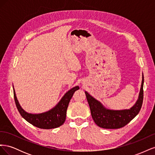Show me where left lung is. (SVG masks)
<instances>
[{
    "instance_id": "left-lung-1",
    "label": "left lung",
    "mask_w": 155,
    "mask_h": 155,
    "mask_svg": "<svg viewBox=\"0 0 155 155\" xmlns=\"http://www.w3.org/2000/svg\"><path fill=\"white\" fill-rule=\"evenodd\" d=\"M143 75H142V85L138 100L135 105L128 110H113L106 109L100 102L85 92L92 119L96 124L104 129H120L129 124L139 113L142 108L143 99Z\"/></svg>"
}]
</instances>
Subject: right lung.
<instances>
[{
  "mask_svg": "<svg viewBox=\"0 0 155 155\" xmlns=\"http://www.w3.org/2000/svg\"><path fill=\"white\" fill-rule=\"evenodd\" d=\"M79 88V87L77 86L70 89L64 95L59 104L52 109L44 112V113L38 114L27 113L22 109L17 99L14 88L13 96L15 105L22 117H23L27 121H28L30 124L37 127L44 129H50L59 127L64 124L65 120H66L67 110L69 102L74 92Z\"/></svg>",
  "mask_w": 155,
  "mask_h": 155,
  "instance_id": "add662e5",
  "label": "right lung"
}]
</instances>
